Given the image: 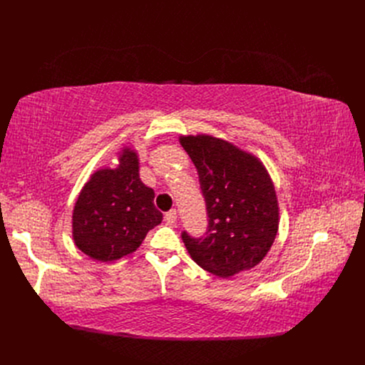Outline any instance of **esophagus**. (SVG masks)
<instances>
[{
  "label": "esophagus",
  "instance_id": "obj_1",
  "mask_svg": "<svg viewBox=\"0 0 365 365\" xmlns=\"http://www.w3.org/2000/svg\"><path fill=\"white\" fill-rule=\"evenodd\" d=\"M164 220H165L168 225H175L176 220H178L176 210H170V212H167V213L164 215Z\"/></svg>",
  "mask_w": 365,
  "mask_h": 365
}]
</instances>
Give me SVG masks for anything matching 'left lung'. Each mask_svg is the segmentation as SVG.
Segmentation results:
<instances>
[{
	"mask_svg": "<svg viewBox=\"0 0 365 365\" xmlns=\"http://www.w3.org/2000/svg\"><path fill=\"white\" fill-rule=\"evenodd\" d=\"M180 143L197 167L208 216L204 237L182 232L187 253L222 278L252 269L278 231V201L266 168L252 153L207 134L182 136Z\"/></svg>",
	"mask_w": 365,
	"mask_h": 365,
	"instance_id": "8db88e82",
	"label": "left lung"
}]
</instances>
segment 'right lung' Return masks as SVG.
<instances>
[{
    "mask_svg": "<svg viewBox=\"0 0 365 365\" xmlns=\"http://www.w3.org/2000/svg\"><path fill=\"white\" fill-rule=\"evenodd\" d=\"M153 198L139 178L138 153L124 149L117 168L98 170L80 192L72 215L75 245L99 262L136 252L163 220Z\"/></svg>",
    "mask_w": 365,
    "mask_h": 365,
    "instance_id": "obj_1",
    "label": "right lung"
}]
</instances>
